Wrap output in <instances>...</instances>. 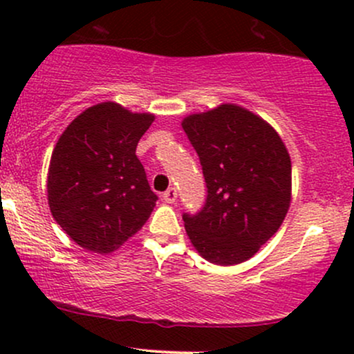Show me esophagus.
Instances as JSON below:
<instances>
[{
	"mask_svg": "<svg viewBox=\"0 0 354 354\" xmlns=\"http://www.w3.org/2000/svg\"><path fill=\"white\" fill-rule=\"evenodd\" d=\"M176 198H178V191H176V188H168L163 193V200L166 201V203H174L176 201Z\"/></svg>",
	"mask_w": 354,
	"mask_h": 354,
	"instance_id": "esophagus-1",
	"label": "esophagus"
}]
</instances>
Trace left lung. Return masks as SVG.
Masks as SVG:
<instances>
[{"mask_svg": "<svg viewBox=\"0 0 354 354\" xmlns=\"http://www.w3.org/2000/svg\"><path fill=\"white\" fill-rule=\"evenodd\" d=\"M183 129L206 181L203 208L183 213L186 233L214 265L246 261L278 231L290 208V154L265 120L234 104L185 118Z\"/></svg>", "mask_w": 354, "mask_h": 354, "instance_id": "8db88e82", "label": "left lung"}]
</instances>
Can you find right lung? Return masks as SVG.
<instances>
[{"mask_svg": "<svg viewBox=\"0 0 354 354\" xmlns=\"http://www.w3.org/2000/svg\"><path fill=\"white\" fill-rule=\"evenodd\" d=\"M154 116L116 103L88 108L51 154L48 203L80 246L106 254L138 233L156 205L136 146Z\"/></svg>", "mask_w": 354, "mask_h": 354, "instance_id": "obj_1", "label": "right lung"}]
</instances>
